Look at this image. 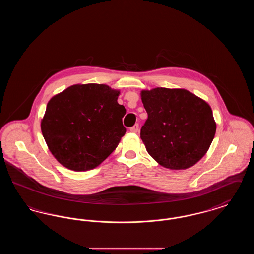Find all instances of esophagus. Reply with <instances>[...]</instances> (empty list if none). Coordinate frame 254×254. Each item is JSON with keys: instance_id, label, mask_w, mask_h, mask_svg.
<instances>
[{"instance_id": "obj_1", "label": "esophagus", "mask_w": 254, "mask_h": 254, "mask_svg": "<svg viewBox=\"0 0 254 254\" xmlns=\"http://www.w3.org/2000/svg\"><path fill=\"white\" fill-rule=\"evenodd\" d=\"M139 130V125L138 124H135L132 127H130V131L133 133H137Z\"/></svg>"}]
</instances>
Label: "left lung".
<instances>
[{
  "mask_svg": "<svg viewBox=\"0 0 254 254\" xmlns=\"http://www.w3.org/2000/svg\"><path fill=\"white\" fill-rule=\"evenodd\" d=\"M147 119L141 139L148 154L166 169L194 166L205 156L216 132L212 109L184 88L142 90Z\"/></svg>",
  "mask_w": 254,
  "mask_h": 254,
  "instance_id": "1",
  "label": "left lung"
}]
</instances>
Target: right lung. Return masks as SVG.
I'll return each mask as SVG.
<instances>
[{
	"label": "right lung",
	"instance_id": "obj_1",
	"mask_svg": "<svg viewBox=\"0 0 254 254\" xmlns=\"http://www.w3.org/2000/svg\"><path fill=\"white\" fill-rule=\"evenodd\" d=\"M120 90L107 85H70L52 97L41 121L50 152L66 169H95L117 147L126 133Z\"/></svg>",
	"mask_w": 254,
	"mask_h": 254
}]
</instances>
